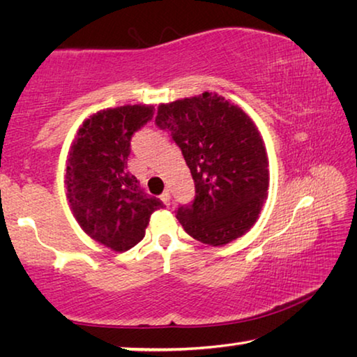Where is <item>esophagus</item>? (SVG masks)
<instances>
[{
    "mask_svg": "<svg viewBox=\"0 0 357 357\" xmlns=\"http://www.w3.org/2000/svg\"><path fill=\"white\" fill-rule=\"evenodd\" d=\"M160 200L162 202H164L165 204H167V206H168V204H170V192H164V193H162V195H160Z\"/></svg>",
    "mask_w": 357,
    "mask_h": 357,
    "instance_id": "34e87169",
    "label": "esophagus"
}]
</instances>
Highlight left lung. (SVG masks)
Segmentation results:
<instances>
[{
  "label": "left lung",
  "instance_id": "left-lung-1",
  "mask_svg": "<svg viewBox=\"0 0 357 357\" xmlns=\"http://www.w3.org/2000/svg\"><path fill=\"white\" fill-rule=\"evenodd\" d=\"M155 124L170 132L195 183L193 202L176 211L185 233L217 247L249 231L269 185L268 155L253 121L206 91L159 105Z\"/></svg>",
  "mask_w": 357,
  "mask_h": 357
}]
</instances>
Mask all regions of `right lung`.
Instances as JSON below:
<instances>
[{
    "instance_id": "obj_1",
    "label": "right lung",
    "mask_w": 357,
    "mask_h": 357,
    "mask_svg": "<svg viewBox=\"0 0 357 357\" xmlns=\"http://www.w3.org/2000/svg\"><path fill=\"white\" fill-rule=\"evenodd\" d=\"M153 105L107 108L84 121L66 168L70 209L83 231L114 252L144 236L154 211L164 208L128 170L132 135L153 119Z\"/></svg>"
}]
</instances>
